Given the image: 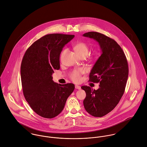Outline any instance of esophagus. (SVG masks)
Instances as JSON below:
<instances>
[{
	"mask_svg": "<svg viewBox=\"0 0 147 147\" xmlns=\"http://www.w3.org/2000/svg\"><path fill=\"white\" fill-rule=\"evenodd\" d=\"M75 88L77 89H81V86H79V85H75Z\"/></svg>",
	"mask_w": 147,
	"mask_h": 147,
	"instance_id": "esophagus-1",
	"label": "esophagus"
}]
</instances>
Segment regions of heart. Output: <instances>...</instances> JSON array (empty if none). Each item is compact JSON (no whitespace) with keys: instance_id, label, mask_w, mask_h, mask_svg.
Wrapping results in <instances>:
<instances>
[{"instance_id":"obj_1","label":"heart","mask_w":147,"mask_h":147,"mask_svg":"<svg viewBox=\"0 0 147 147\" xmlns=\"http://www.w3.org/2000/svg\"><path fill=\"white\" fill-rule=\"evenodd\" d=\"M74 50H75V51L76 52V53L78 54V55L80 57H86L88 55V54L89 53V50L88 46L84 42H79V43H76L74 46ZM66 51H67L66 49H64L61 52V56H60V58H61V61L63 59ZM84 72V69L79 68L78 69L73 71L71 73L70 77L74 82H78L80 80L81 74H82Z\"/></svg>"}]
</instances>
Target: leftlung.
I'll list each match as a JSON object with an SVG mask.
<instances>
[{"mask_svg":"<svg viewBox=\"0 0 147 147\" xmlns=\"http://www.w3.org/2000/svg\"><path fill=\"white\" fill-rule=\"evenodd\" d=\"M83 36L98 42L102 54L93 65L89 81L100 83L97 90L90 86L81 88L86 93L84 108L91 115L102 117L112 111L121 100L128 76L126 55L113 39L103 34L89 32Z\"/></svg>","mask_w":147,"mask_h":147,"instance_id":"left-lung-1","label":"left lung"}]
</instances>
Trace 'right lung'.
Segmentation results:
<instances>
[{
	"mask_svg": "<svg viewBox=\"0 0 147 147\" xmlns=\"http://www.w3.org/2000/svg\"><path fill=\"white\" fill-rule=\"evenodd\" d=\"M75 37L59 33L44 36L26 51L21 64L23 94L32 110L45 118H53L63 110L73 92L72 83H54L52 75L59 69L63 47Z\"/></svg>",
	"mask_w": 147,
	"mask_h": 147,
	"instance_id": "add662e5",
	"label": "right lung"
}]
</instances>
